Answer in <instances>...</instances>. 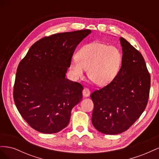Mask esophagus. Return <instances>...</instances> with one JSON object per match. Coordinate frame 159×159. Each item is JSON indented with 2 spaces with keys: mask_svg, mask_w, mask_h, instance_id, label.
I'll return each instance as SVG.
<instances>
[{
  "mask_svg": "<svg viewBox=\"0 0 159 159\" xmlns=\"http://www.w3.org/2000/svg\"><path fill=\"white\" fill-rule=\"evenodd\" d=\"M82 93H83V95H84V97H89V95H90V91H89V89L84 88V89H83Z\"/></svg>",
  "mask_w": 159,
  "mask_h": 159,
  "instance_id": "obj_1",
  "label": "esophagus"
}]
</instances>
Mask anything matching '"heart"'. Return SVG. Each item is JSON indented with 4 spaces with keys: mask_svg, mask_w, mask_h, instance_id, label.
<instances>
[{
    "mask_svg": "<svg viewBox=\"0 0 159 159\" xmlns=\"http://www.w3.org/2000/svg\"><path fill=\"white\" fill-rule=\"evenodd\" d=\"M123 56L116 46L95 41L84 46L72 57L70 69L76 78L88 70L89 78L99 86L108 85L118 75Z\"/></svg>",
    "mask_w": 159,
    "mask_h": 159,
    "instance_id": "b5f03b06",
    "label": "heart"
}]
</instances>
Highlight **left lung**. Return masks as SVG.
I'll list each match as a JSON object with an SVG mask.
<instances>
[{"instance_id": "1", "label": "left lung", "mask_w": 159, "mask_h": 159, "mask_svg": "<svg viewBox=\"0 0 159 159\" xmlns=\"http://www.w3.org/2000/svg\"><path fill=\"white\" fill-rule=\"evenodd\" d=\"M123 50L121 69L116 78L91 94L94 107V127L107 134L129 129L140 117L148 103L151 75L142 54L125 38H120Z\"/></svg>"}]
</instances>
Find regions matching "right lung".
I'll use <instances>...</instances> for the list:
<instances>
[{
    "mask_svg": "<svg viewBox=\"0 0 159 159\" xmlns=\"http://www.w3.org/2000/svg\"><path fill=\"white\" fill-rule=\"evenodd\" d=\"M90 30L57 33L36 42L17 68L13 98L34 129L56 133L67 127L83 86L66 78L74 52Z\"/></svg>",
    "mask_w": 159,
    "mask_h": 159,
    "instance_id": "obj_1",
    "label": "right lung"
}]
</instances>
